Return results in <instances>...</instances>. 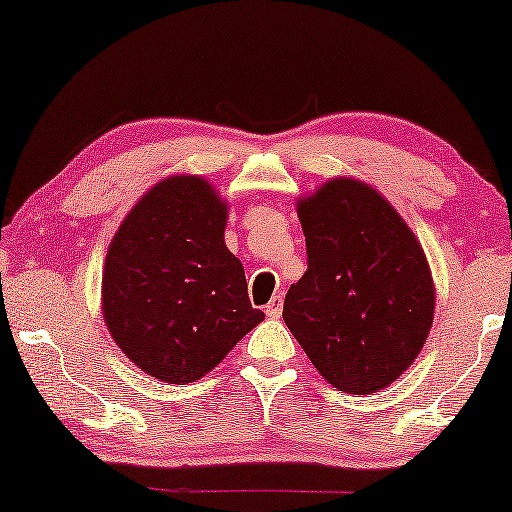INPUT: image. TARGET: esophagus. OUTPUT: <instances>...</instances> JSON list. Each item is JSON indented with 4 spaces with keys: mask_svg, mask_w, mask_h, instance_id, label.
<instances>
[{
    "mask_svg": "<svg viewBox=\"0 0 512 512\" xmlns=\"http://www.w3.org/2000/svg\"><path fill=\"white\" fill-rule=\"evenodd\" d=\"M282 307H284V300H282V296H272L270 303L265 305V314H268L270 319H277L279 314H282Z\"/></svg>",
    "mask_w": 512,
    "mask_h": 512,
    "instance_id": "34e87169",
    "label": "esophagus"
}]
</instances>
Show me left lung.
Instances as JSON below:
<instances>
[{
	"label": "left lung",
	"mask_w": 512,
	"mask_h": 512,
	"mask_svg": "<svg viewBox=\"0 0 512 512\" xmlns=\"http://www.w3.org/2000/svg\"><path fill=\"white\" fill-rule=\"evenodd\" d=\"M307 270L282 317L314 368L347 394L396 380L429 338L433 279L412 230L356 179H331L298 202Z\"/></svg>",
	"instance_id": "left-lung-1"
}]
</instances>
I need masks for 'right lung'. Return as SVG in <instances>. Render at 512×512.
<instances>
[{
    "mask_svg": "<svg viewBox=\"0 0 512 512\" xmlns=\"http://www.w3.org/2000/svg\"><path fill=\"white\" fill-rule=\"evenodd\" d=\"M228 207L205 179L153 186L118 228L104 261L111 338L158 380H200L265 314L223 242Z\"/></svg>",
    "mask_w": 512,
    "mask_h": 512,
    "instance_id": "1",
    "label": "right lung"
}]
</instances>
